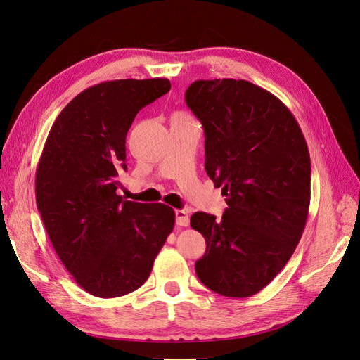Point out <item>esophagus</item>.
Wrapping results in <instances>:
<instances>
[{"label":"esophagus","mask_w":360,"mask_h":360,"mask_svg":"<svg viewBox=\"0 0 360 360\" xmlns=\"http://www.w3.org/2000/svg\"><path fill=\"white\" fill-rule=\"evenodd\" d=\"M189 214L184 210H176V223L179 226H189Z\"/></svg>","instance_id":"34e87169"}]
</instances>
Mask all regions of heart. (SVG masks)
Returning <instances> with one entry per match:
<instances>
[{
  "instance_id": "obj_1",
  "label": "heart",
  "mask_w": 360,
  "mask_h": 360,
  "mask_svg": "<svg viewBox=\"0 0 360 360\" xmlns=\"http://www.w3.org/2000/svg\"><path fill=\"white\" fill-rule=\"evenodd\" d=\"M179 115H184V117H188V115H186V113H179Z\"/></svg>"
}]
</instances>
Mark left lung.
Wrapping results in <instances>:
<instances>
[{
  "mask_svg": "<svg viewBox=\"0 0 360 360\" xmlns=\"http://www.w3.org/2000/svg\"><path fill=\"white\" fill-rule=\"evenodd\" d=\"M186 103L205 131V169L221 188V220L198 211L192 229L207 251L199 281L224 297L247 298L288 263L310 205V155L291 110L245 79L195 81Z\"/></svg>",
  "mask_w": 360,
  "mask_h": 360,
  "instance_id": "left-lung-1",
  "label": "left lung"
}]
</instances>
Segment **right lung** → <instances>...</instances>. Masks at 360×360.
I'll return each mask as SVG.
<instances>
[{
    "mask_svg": "<svg viewBox=\"0 0 360 360\" xmlns=\"http://www.w3.org/2000/svg\"><path fill=\"white\" fill-rule=\"evenodd\" d=\"M169 89L167 78L93 85L59 113L42 149L35 174L42 223L66 270L94 297L140 288L174 229L168 205L117 193L136 115Z\"/></svg>",
    "mask_w": 360,
    "mask_h": 360,
    "instance_id": "1",
    "label": "right lung"
}]
</instances>
